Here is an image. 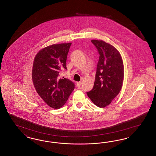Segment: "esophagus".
<instances>
[{
    "label": "esophagus",
    "instance_id": "1",
    "mask_svg": "<svg viewBox=\"0 0 156 156\" xmlns=\"http://www.w3.org/2000/svg\"><path fill=\"white\" fill-rule=\"evenodd\" d=\"M81 82H76V86H77L78 88L80 87L81 86Z\"/></svg>",
    "mask_w": 156,
    "mask_h": 156
}]
</instances>
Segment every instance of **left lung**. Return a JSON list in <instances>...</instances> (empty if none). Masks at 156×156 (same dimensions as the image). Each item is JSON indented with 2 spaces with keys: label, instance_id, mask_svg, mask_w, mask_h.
I'll list each match as a JSON object with an SVG mask.
<instances>
[{
  "label": "left lung",
  "instance_id": "1",
  "mask_svg": "<svg viewBox=\"0 0 156 156\" xmlns=\"http://www.w3.org/2000/svg\"><path fill=\"white\" fill-rule=\"evenodd\" d=\"M91 41L100 56L93 89L87 94L96 106L105 108L111 104L122 88L123 62L119 51L112 45L101 40Z\"/></svg>",
  "mask_w": 156,
  "mask_h": 156
}]
</instances>
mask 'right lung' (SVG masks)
<instances>
[{"instance_id":"right-lung-1","label":"right lung","mask_w":156,"mask_h":156,"mask_svg":"<svg viewBox=\"0 0 156 156\" xmlns=\"http://www.w3.org/2000/svg\"><path fill=\"white\" fill-rule=\"evenodd\" d=\"M71 45V43L48 45L37 52L33 61L34 87L39 96L53 109L61 108L74 89L73 82L58 77L61 69H67V55Z\"/></svg>"}]
</instances>
